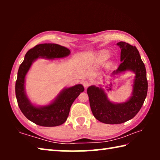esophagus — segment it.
<instances>
[{
    "instance_id": "esophagus-1",
    "label": "esophagus",
    "mask_w": 160,
    "mask_h": 160,
    "mask_svg": "<svg viewBox=\"0 0 160 160\" xmlns=\"http://www.w3.org/2000/svg\"><path fill=\"white\" fill-rule=\"evenodd\" d=\"M90 82H89V81L85 80V81H83L82 85H83V86L85 87V88H88V87L89 85H90Z\"/></svg>"
}]
</instances>
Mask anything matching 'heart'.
<instances>
[{
    "instance_id": "obj_1",
    "label": "heart",
    "mask_w": 160,
    "mask_h": 160,
    "mask_svg": "<svg viewBox=\"0 0 160 160\" xmlns=\"http://www.w3.org/2000/svg\"><path fill=\"white\" fill-rule=\"evenodd\" d=\"M109 53L106 52V51H104V52H102L101 53H100V56H99L100 60H101V61L107 60V59L109 58Z\"/></svg>"
}]
</instances>
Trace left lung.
<instances>
[{"mask_svg":"<svg viewBox=\"0 0 160 160\" xmlns=\"http://www.w3.org/2000/svg\"><path fill=\"white\" fill-rule=\"evenodd\" d=\"M121 48V61L112 75L130 70L135 74L132 95L123 103H113L108 99L101 88L92 85L88 88L90 108L93 115L100 122L118 124L134 117L141 109L148 93V80L145 64L137 48L124 42L117 43Z\"/></svg>","mask_w":160,"mask_h":160,"instance_id":"8db88e82","label":"left lung"}]
</instances>
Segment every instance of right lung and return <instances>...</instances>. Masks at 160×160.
<instances>
[{
	"instance_id": "add662e5",
	"label": "right lung",
	"mask_w": 160,
	"mask_h": 160,
	"mask_svg": "<svg viewBox=\"0 0 160 160\" xmlns=\"http://www.w3.org/2000/svg\"><path fill=\"white\" fill-rule=\"evenodd\" d=\"M70 51L56 44H42L35 46L25 54L18 72L15 83V95L18 106L25 117L37 125L52 127L65 123L68 116L70 107L75 99L84 91V87L78 84L65 88L48 105L34 106L26 95L25 76L33 62L39 58L47 59L60 58L68 56Z\"/></svg>"
}]
</instances>
